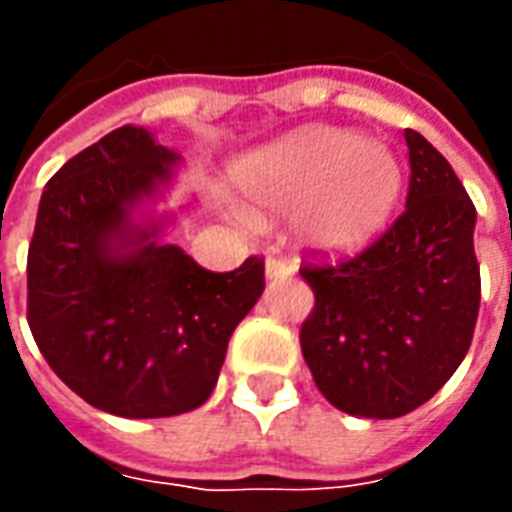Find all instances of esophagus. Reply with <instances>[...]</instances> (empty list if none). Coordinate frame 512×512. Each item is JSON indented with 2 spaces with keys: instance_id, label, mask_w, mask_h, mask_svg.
Listing matches in <instances>:
<instances>
[{
  "instance_id": "34e87169",
  "label": "esophagus",
  "mask_w": 512,
  "mask_h": 512,
  "mask_svg": "<svg viewBox=\"0 0 512 512\" xmlns=\"http://www.w3.org/2000/svg\"><path fill=\"white\" fill-rule=\"evenodd\" d=\"M266 274L271 279H274V277H288V274H293V263H290V260H285V257L271 255L266 260Z\"/></svg>"
}]
</instances>
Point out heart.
I'll list each match as a JSON object with an SVG mask.
<instances>
[{
  "mask_svg": "<svg viewBox=\"0 0 512 512\" xmlns=\"http://www.w3.org/2000/svg\"><path fill=\"white\" fill-rule=\"evenodd\" d=\"M246 197L271 211H299L304 244L348 255L376 238L395 211L403 172L389 147L340 128H310L238 169ZM252 227L255 216L235 211Z\"/></svg>",
  "mask_w": 512,
  "mask_h": 512,
  "instance_id": "b5f03b06",
  "label": "heart"
}]
</instances>
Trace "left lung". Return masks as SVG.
<instances>
[{"instance_id":"obj_1","label":"left lung","mask_w":512,"mask_h":512,"mask_svg":"<svg viewBox=\"0 0 512 512\" xmlns=\"http://www.w3.org/2000/svg\"><path fill=\"white\" fill-rule=\"evenodd\" d=\"M406 211L362 252H310L299 274L315 307L301 354L345 414L395 419L439 392L472 345L480 312L474 202L450 161L406 128Z\"/></svg>"}]
</instances>
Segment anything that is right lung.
<instances>
[{
	"instance_id": "right-lung-1",
	"label": "right lung",
	"mask_w": 512,
	"mask_h": 512,
	"mask_svg": "<svg viewBox=\"0 0 512 512\" xmlns=\"http://www.w3.org/2000/svg\"><path fill=\"white\" fill-rule=\"evenodd\" d=\"M175 153L123 126L62 164L27 255V321L40 354L90 406L131 419L200 408L235 326L266 288L263 257L208 271L180 246L131 233L128 211Z\"/></svg>"
}]
</instances>
